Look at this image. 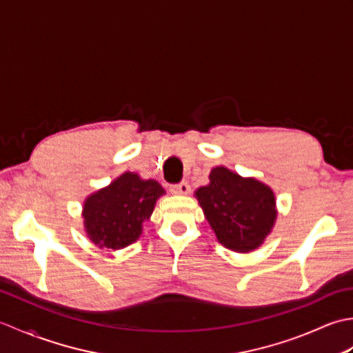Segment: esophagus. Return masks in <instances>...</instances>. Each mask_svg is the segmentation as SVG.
<instances>
[{
	"label": "esophagus",
	"mask_w": 353,
	"mask_h": 353,
	"mask_svg": "<svg viewBox=\"0 0 353 353\" xmlns=\"http://www.w3.org/2000/svg\"><path fill=\"white\" fill-rule=\"evenodd\" d=\"M170 191L176 196H186L191 191V186L186 182H181V183H174L170 186Z\"/></svg>",
	"instance_id": "1"
}]
</instances>
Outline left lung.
<instances>
[{
  "label": "left lung",
  "mask_w": 353,
  "mask_h": 353,
  "mask_svg": "<svg viewBox=\"0 0 353 353\" xmlns=\"http://www.w3.org/2000/svg\"><path fill=\"white\" fill-rule=\"evenodd\" d=\"M209 181L196 191V197L216 239L239 253L256 249L272 232L277 216L272 188L226 167L212 168Z\"/></svg>",
  "instance_id": "left-lung-1"
}]
</instances>
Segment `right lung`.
I'll return each instance as SVG.
<instances>
[{
    "label": "right lung",
    "mask_w": 353,
    "mask_h": 353,
    "mask_svg": "<svg viewBox=\"0 0 353 353\" xmlns=\"http://www.w3.org/2000/svg\"><path fill=\"white\" fill-rule=\"evenodd\" d=\"M163 194L156 181H144L137 172H124L85 200L86 235L100 249H124L139 238L142 223L150 219L156 200Z\"/></svg>",
    "instance_id": "1"
}]
</instances>
